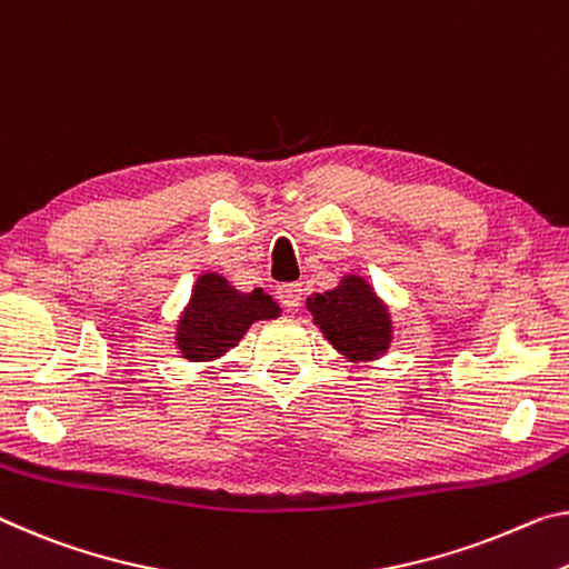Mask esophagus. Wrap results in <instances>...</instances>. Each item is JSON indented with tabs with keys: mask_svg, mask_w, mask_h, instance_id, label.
Returning a JSON list of instances; mask_svg holds the SVG:
<instances>
[{
	"mask_svg": "<svg viewBox=\"0 0 569 569\" xmlns=\"http://www.w3.org/2000/svg\"><path fill=\"white\" fill-rule=\"evenodd\" d=\"M276 296L288 311H293V309H299L303 301V288H301V283H283V286H278Z\"/></svg>",
	"mask_w": 569,
	"mask_h": 569,
	"instance_id": "1",
	"label": "esophagus"
}]
</instances>
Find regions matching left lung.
<instances>
[{
  "label": "left lung",
  "instance_id": "left-lung-1",
  "mask_svg": "<svg viewBox=\"0 0 569 569\" xmlns=\"http://www.w3.org/2000/svg\"><path fill=\"white\" fill-rule=\"evenodd\" d=\"M311 321L329 345L351 365H367L385 357L395 339V321L380 293L359 273H345L341 281L313 291L306 299Z\"/></svg>",
  "mask_w": 569,
  "mask_h": 569
}]
</instances>
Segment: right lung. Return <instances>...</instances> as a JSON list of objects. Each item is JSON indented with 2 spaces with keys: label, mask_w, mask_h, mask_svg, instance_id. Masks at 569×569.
I'll return each mask as SVG.
<instances>
[{
  "label": "right lung",
  "mask_w": 569,
  "mask_h": 569,
  "mask_svg": "<svg viewBox=\"0 0 569 569\" xmlns=\"http://www.w3.org/2000/svg\"><path fill=\"white\" fill-rule=\"evenodd\" d=\"M281 313V306L263 288L238 291L222 273L204 270L194 278L192 293L179 311L174 349L187 362L212 365L240 345L252 323Z\"/></svg>",
  "instance_id": "1"
}]
</instances>
